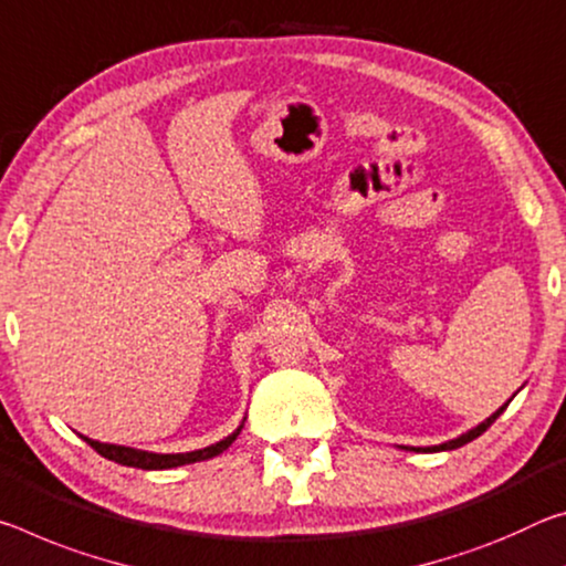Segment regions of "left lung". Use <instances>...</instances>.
<instances>
[{"instance_id":"obj_1","label":"left lung","mask_w":566,"mask_h":566,"mask_svg":"<svg viewBox=\"0 0 566 566\" xmlns=\"http://www.w3.org/2000/svg\"><path fill=\"white\" fill-rule=\"evenodd\" d=\"M509 401H512V398H509ZM509 401L504 403V406H499V409L489 416L486 421H481L479 426H474V429H469L467 433H461V437H457V439H451V441H443V443H439V447H401V449H411V451H451V449H459V447H464V443H469V441H474V439H479L481 433H484L489 426H492L499 416L504 413V409L509 406Z\"/></svg>"}]
</instances>
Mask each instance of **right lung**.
Returning <instances> with one entry per match:
<instances>
[{
	"label": "right lung",
	"instance_id": "right-lung-1",
	"mask_svg": "<svg viewBox=\"0 0 566 566\" xmlns=\"http://www.w3.org/2000/svg\"><path fill=\"white\" fill-rule=\"evenodd\" d=\"M243 423H245V419H243ZM243 423H240L238 429L222 441L210 443V447H206V449L185 451V453H155V451H143V449H133V447H117V443H102V441L82 437V433H80V437L85 439L90 447L99 453V457L115 461V464L145 469V471H157V469H175V467H182V464H196V461H206V459L218 457V453L226 451L230 443L238 439V433H240V429H243Z\"/></svg>",
	"mask_w": 566,
	"mask_h": 566
}]
</instances>
